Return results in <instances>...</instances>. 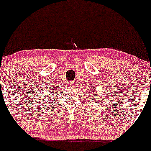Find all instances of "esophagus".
Listing matches in <instances>:
<instances>
[{"mask_svg": "<svg viewBox=\"0 0 151 151\" xmlns=\"http://www.w3.org/2000/svg\"><path fill=\"white\" fill-rule=\"evenodd\" d=\"M75 84H76L73 81H70L69 83V85H70V86H71V87H74V86H75Z\"/></svg>", "mask_w": 151, "mask_h": 151, "instance_id": "obj_1", "label": "esophagus"}]
</instances>
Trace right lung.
<instances>
[{
	"label": "right lung",
	"instance_id": "right-lung-1",
	"mask_svg": "<svg viewBox=\"0 0 151 151\" xmlns=\"http://www.w3.org/2000/svg\"><path fill=\"white\" fill-rule=\"evenodd\" d=\"M46 98H47V97H46Z\"/></svg>",
	"mask_w": 151,
	"mask_h": 151
}]
</instances>
